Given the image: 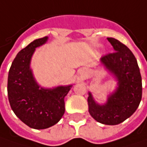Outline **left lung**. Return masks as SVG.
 Here are the masks:
<instances>
[{
	"label": "left lung",
	"instance_id": "obj_1",
	"mask_svg": "<svg viewBox=\"0 0 147 147\" xmlns=\"http://www.w3.org/2000/svg\"><path fill=\"white\" fill-rule=\"evenodd\" d=\"M115 52L100 58L104 66L117 82L116 90L108 95L105 103L99 104L88 92L89 113L104 125H118L136 111L142 100V83L137 61L131 50L118 40L108 37Z\"/></svg>",
	"mask_w": 147,
	"mask_h": 147
}]
</instances>
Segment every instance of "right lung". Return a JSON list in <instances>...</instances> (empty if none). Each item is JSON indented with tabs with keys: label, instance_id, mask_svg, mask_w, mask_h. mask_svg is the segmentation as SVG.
I'll list each match as a JSON object with an SVG mask.
<instances>
[{
	"label": "right lung",
	"instance_id": "obj_1",
	"mask_svg": "<svg viewBox=\"0 0 147 147\" xmlns=\"http://www.w3.org/2000/svg\"><path fill=\"white\" fill-rule=\"evenodd\" d=\"M47 36L33 40L18 52L8 74L7 92L11 107L30 128L47 129L56 124L65 113V96L72 85L41 87L34 77L30 61L36 48L47 43Z\"/></svg>",
	"mask_w": 147,
	"mask_h": 147
}]
</instances>
